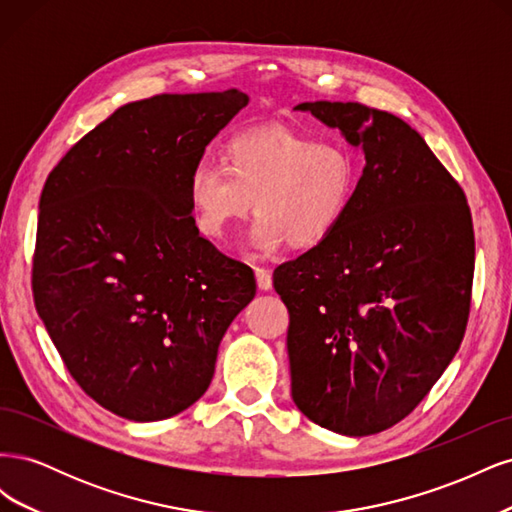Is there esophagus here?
<instances>
[{"instance_id":"34e87169","label":"esophagus","mask_w":512,"mask_h":512,"mask_svg":"<svg viewBox=\"0 0 512 512\" xmlns=\"http://www.w3.org/2000/svg\"><path fill=\"white\" fill-rule=\"evenodd\" d=\"M254 275H256V284H258V290L267 292L273 288V280H271V273L267 269H254Z\"/></svg>"}]
</instances>
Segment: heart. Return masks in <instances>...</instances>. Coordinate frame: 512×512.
Instances as JSON below:
<instances>
[{"label": "heart", "instance_id": "obj_1", "mask_svg": "<svg viewBox=\"0 0 512 512\" xmlns=\"http://www.w3.org/2000/svg\"><path fill=\"white\" fill-rule=\"evenodd\" d=\"M359 183V158L346 143L267 126L232 136L224 168L194 164L188 198L198 232L218 243L254 205L250 245L271 254L284 245L312 250L327 241L346 220Z\"/></svg>", "mask_w": 512, "mask_h": 512}]
</instances>
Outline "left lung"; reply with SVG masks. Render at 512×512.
<instances>
[{"instance_id": "8db88e82", "label": "left lung", "mask_w": 512, "mask_h": 512, "mask_svg": "<svg viewBox=\"0 0 512 512\" xmlns=\"http://www.w3.org/2000/svg\"><path fill=\"white\" fill-rule=\"evenodd\" d=\"M363 151L354 203L333 235L284 262L273 286L288 307L297 408L342 436L406 418L444 374L466 333L474 230L466 194L425 138L359 102H303Z\"/></svg>"}]
</instances>
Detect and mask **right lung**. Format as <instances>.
<instances>
[{"label": "right lung", "mask_w": 512, "mask_h": 512, "mask_svg": "<svg viewBox=\"0 0 512 512\" xmlns=\"http://www.w3.org/2000/svg\"><path fill=\"white\" fill-rule=\"evenodd\" d=\"M250 98L162 94L119 106L51 170L40 196L34 301L81 389L136 423L209 389L252 269L198 235L188 175Z\"/></svg>", "instance_id": "obj_1"}]
</instances>
